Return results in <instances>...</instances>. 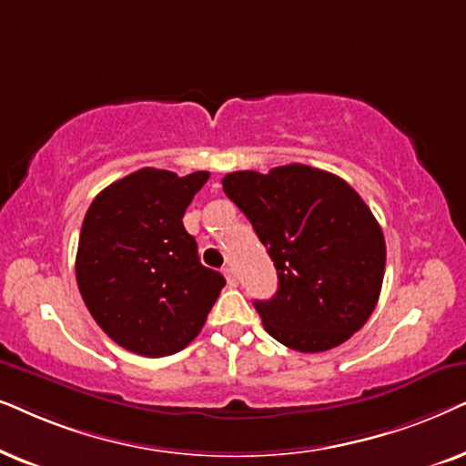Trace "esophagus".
I'll list each match as a JSON object with an SVG mask.
<instances>
[{
  "label": "esophagus",
  "instance_id": "1",
  "mask_svg": "<svg viewBox=\"0 0 466 466\" xmlns=\"http://www.w3.org/2000/svg\"><path fill=\"white\" fill-rule=\"evenodd\" d=\"M223 275H226V279H228V283L232 285H238V277H237V270L232 268V266H226V268H223Z\"/></svg>",
  "mask_w": 466,
  "mask_h": 466
}]
</instances>
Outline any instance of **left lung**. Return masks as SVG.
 Listing matches in <instances>:
<instances>
[{
    "mask_svg": "<svg viewBox=\"0 0 466 466\" xmlns=\"http://www.w3.org/2000/svg\"><path fill=\"white\" fill-rule=\"evenodd\" d=\"M221 183L275 262L277 294L253 302L272 339L318 353L367 324L380 300L386 240L350 183L305 164L229 172Z\"/></svg>",
    "mask_w": 466,
    "mask_h": 466,
    "instance_id": "1",
    "label": "left lung"
}]
</instances>
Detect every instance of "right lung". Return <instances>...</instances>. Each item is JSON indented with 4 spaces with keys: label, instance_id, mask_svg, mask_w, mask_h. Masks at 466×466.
Masks as SVG:
<instances>
[{
    "label": "right lung",
    "instance_id": "1",
    "mask_svg": "<svg viewBox=\"0 0 466 466\" xmlns=\"http://www.w3.org/2000/svg\"><path fill=\"white\" fill-rule=\"evenodd\" d=\"M208 172L142 168L99 191L80 228L76 283L97 326L161 358L200 334L226 279L202 266L183 215Z\"/></svg>",
    "mask_w": 466,
    "mask_h": 466
}]
</instances>
